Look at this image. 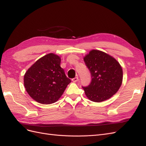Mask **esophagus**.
Listing matches in <instances>:
<instances>
[{
  "instance_id": "34e87169",
  "label": "esophagus",
  "mask_w": 146,
  "mask_h": 146,
  "mask_svg": "<svg viewBox=\"0 0 146 146\" xmlns=\"http://www.w3.org/2000/svg\"><path fill=\"white\" fill-rule=\"evenodd\" d=\"M78 81V76L72 79V81L74 82V83H76V82H77Z\"/></svg>"
}]
</instances>
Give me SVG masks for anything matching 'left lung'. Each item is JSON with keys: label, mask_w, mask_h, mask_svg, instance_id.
I'll return each mask as SVG.
<instances>
[{"label": "left lung", "mask_w": 146, "mask_h": 146, "mask_svg": "<svg viewBox=\"0 0 146 146\" xmlns=\"http://www.w3.org/2000/svg\"><path fill=\"white\" fill-rule=\"evenodd\" d=\"M92 81L83 88L88 99L101 102L117 92L123 81V70L119 62L106 52L93 49L84 57Z\"/></svg>", "instance_id": "1"}]
</instances>
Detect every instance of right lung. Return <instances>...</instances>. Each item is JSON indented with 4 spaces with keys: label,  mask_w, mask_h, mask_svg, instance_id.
<instances>
[{
    "label": "right lung",
    "mask_w": 146,
    "mask_h": 146,
    "mask_svg": "<svg viewBox=\"0 0 146 146\" xmlns=\"http://www.w3.org/2000/svg\"><path fill=\"white\" fill-rule=\"evenodd\" d=\"M60 62L58 55L48 54L37 60L26 72L24 86L36 102L42 104L57 102L71 83L60 67Z\"/></svg>",
    "instance_id": "1"
}]
</instances>
